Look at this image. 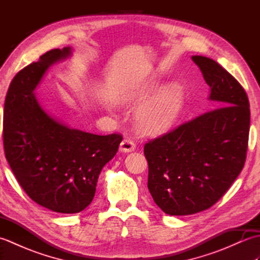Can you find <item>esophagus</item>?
Instances as JSON below:
<instances>
[{"mask_svg": "<svg viewBox=\"0 0 260 260\" xmlns=\"http://www.w3.org/2000/svg\"><path fill=\"white\" fill-rule=\"evenodd\" d=\"M135 148H136L135 142L133 140H131V139L123 140V142L120 143V146H119V150L121 152H125V153H128V152L134 151Z\"/></svg>", "mask_w": 260, "mask_h": 260, "instance_id": "34e87169", "label": "esophagus"}]
</instances>
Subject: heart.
Returning <instances> with one entry per match:
<instances>
[{"instance_id":"1","label":"heart","mask_w":260,"mask_h":260,"mask_svg":"<svg viewBox=\"0 0 260 260\" xmlns=\"http://www.w3.org/2000/svg\"><path fill=\"white\" fill-rule=\"evenodd\" d=\"M182 106L183 92L179 86L171 85L141 110V125L148 132L161 131L176 118Z\"/></svg>"}]
</instances>
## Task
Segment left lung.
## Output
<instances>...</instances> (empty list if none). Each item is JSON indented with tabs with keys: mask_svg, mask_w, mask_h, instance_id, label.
Here are the masks:
<instances>
[{
	"mask_svg": "<svg viewBox=\"0 0 260 260\" xmlns=\"http://www.w3.org/2000/svg\"><path fill=\"white\" fill-rule=\"evenodd\" d=\"M211 88L213 106L144 145L147 187L171 215L203 211L217 203L239 175L250 128L248 96L238 80L214 60L192 57Z\"/></svg>",
	"mask_w": 260,
	"mask_h": 260,
	"instance_id": "obj_1",
	"label": "left lung"
}]
</instances>
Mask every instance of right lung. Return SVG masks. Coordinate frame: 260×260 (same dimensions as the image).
Masks as SVG:
<instances>
[{
  "instance_id": "1",
  "label": "right lung",
  "mask_w": 260,
  "mask_h": 260,
  "mask_svg": "<svg viewBox=\"0 0 260 260\" xmlns=\"http://www.w3.org/2000/svg\"><path fill=\"white\" fill-rule=\"evenodd\" d=\"M70 48L52 49L11 81L4 102L5 158L22 189L54 212L77 213L89 206L98 175L118 151L123 136L71 129L49 116L33 95L53 62Z\"/></svg>"
}]
</instances>
